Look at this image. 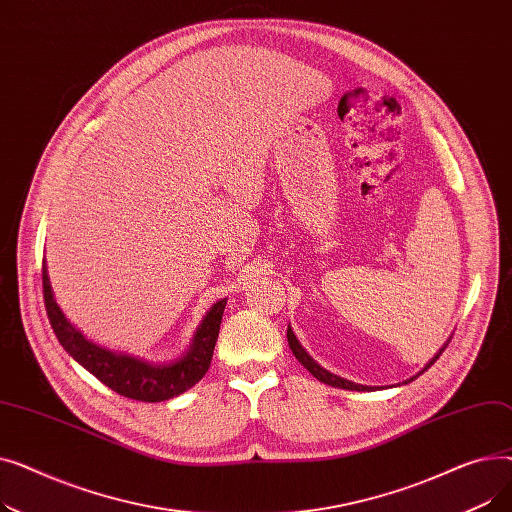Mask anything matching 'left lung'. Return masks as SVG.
I'll return each mask as SVG.
<instances>
[{
    "mask_svg": "<svg viewBox=\"0 0 512 512\" xmlns=\"http://www.w3.org/2000/svg\"><path fill=\"white\" fill-rule=\"evenodd\" d=\"M286 338H288V346H290V351H292V355L299 359V363L313 375V378H317L319 382H324V384H328V386H334V388H342V390H357V392H365V390H378V386H363V384H357V382H351V380H344V378H340V375H334V373H330L328 369H324L321 367L307 351L303 348V344L297 340V336H294V332H292V328L288 326V332H286ZM450 340H446V344H448ZM446 344L440 348V351L429 359V363L417 373V375H413V378H409L405 384H409V382H413V380H417L419 375L423 373V371H427L429 367H432L438 359H440V355H442V351L446 348Z\"/></svg>",
    "mask_w": 512,
    "mask_h": 512,
    "instance_id": "obj_1",
    "label": "left lung"
}]
</instances>
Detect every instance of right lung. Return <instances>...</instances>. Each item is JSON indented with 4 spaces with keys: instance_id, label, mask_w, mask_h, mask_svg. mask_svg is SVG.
I'll return each instance as SVG.
<instances>
[{
    "instance_id": "1",
    "label": "right lung",
    "mask_w": 512,
    "mask_h": 512,
    "mask_svg": "<svg viewBox=\"0 0 512 512\" xmlns=\"http://www.w3.org/2000/svg\"><path fill=\"white\" fill-rule=\"evenodd\" d=\"M43 299L49 324L53 332H56L60 344L66 348V353L89 373H93L107 388H112L126 398L143 402H161L174 398L188 388H193L203 378L211 365L213 348L215 342H218L222 315L226 309V299H222L205 313L191 346H188V351L180 359L170 363H151L126 353L110 351V348L87 340L83 332L76 330L62 313L56 297H53L45 261Z\"/></svg>"
}]
</instances>
